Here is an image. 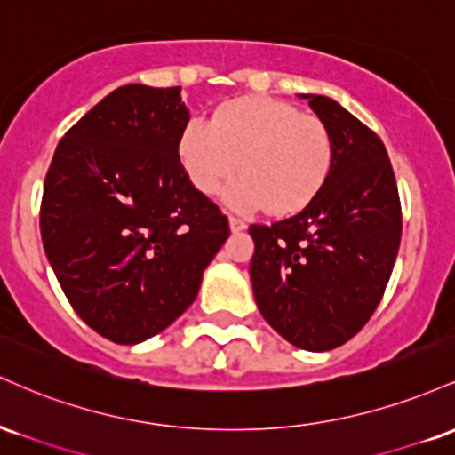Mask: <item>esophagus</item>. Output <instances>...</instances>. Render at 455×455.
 <instances>
[{"label":"esophagus","instance_id":"34e87169","mask_svg":"<svg viewBox=\"0 0 455 455\" xmlns=\"http://www.w3.org/2000/svg\"><path fill=\"white\" fill-rule=\"evenodd\" d=\"M228 227H231L233 233H239V231H243V228H245V222L242 220V218L231 216V218H228Z\"/></svg>","mask_w":455,"mask_h":455}]
</instances>
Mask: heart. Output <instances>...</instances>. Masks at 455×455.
Returning <instances> with one entry per match:
<instances>
[{
  "label": "heart",
  "instance_id": "1",
  "mask_svg": "<svg viewBox=\"0 0 455 455\" xmlns=\"http://www.w3.org/2000/svg\"><path fill=\"white\" fill-rule=\"evenodd\" d=\"M177 154L201 195H216L239 166L243 175L227 188L228 205L265 207L275 216L306 207L336 160L331 130L321 117L260 96L224 104L212 122L192 117L181 130Z\"/></svg>",
  "mask_w": 455,
  "mask_h": 455
}]
</instances>
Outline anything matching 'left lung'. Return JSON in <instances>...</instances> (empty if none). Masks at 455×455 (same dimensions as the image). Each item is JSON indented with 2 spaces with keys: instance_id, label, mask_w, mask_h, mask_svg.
Masks as SVG:
<instances>
[{
  "instance_id": "8db88e82",
  "label": "left lung",
  "mask_w": 455,
  "mask_h": 455,
  "mask_svg": "<svg viewBox=\"0 0 455 455\" xmlns=\"http://www.w3.org/2000/svg\"><path fill=\"white\" fill-rule=\"evenodd\" d=\"M301 98L331 130L336 160L304 210L250 227V280L265 321L297 348L321 353L351 340L383 299L402 210L383 140L331 98Z\"/></svg>"
}]
</instances>
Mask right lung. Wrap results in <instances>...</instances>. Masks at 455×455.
Returning a JSON list of instances; mask_svg holds the SVG:
<instances>
[{"instance_id":"obj_1","label":"right lung","mask_w":455,"mask_h":455,"mask_svg":"<svg viewBox=\"0 0 455 455\" xmlns=\"http://www.w3.org/2000/svg\"><path fill=\"white\" fill-rule=\"evenodd\" d=\"M180 92L117 87L68 130L46 171V259L76 315L117 344L184 315L231 233L180 162L190 122Z\"/></svg>"}]
</instances>
